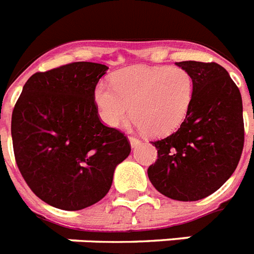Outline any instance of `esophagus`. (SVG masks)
<instances>
[{"label": "esophagus", "instance_id": "1", "mask_svg": "<svg viewBox=\"0 0 254 254\" xmlns=\"http://www.w3.org/2000/svg\"><path fill=\"white\" fill-rule=\"evenodd\" d=\"M140 143H141L140 139H137V137L135 136H129V144H131V147L132 148H136Z\"/></svg>", "mask_w": 254, "mask_h": 254}]
</instances>
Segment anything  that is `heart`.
I'll list each match as a JSON object with an SVG mask.
<instances>
[{"label":"heart","instance_id":"obj_1","mask_svg":"<svg viewBox=\"0 0 254 254\" xmlns=\"http://www.w3.org/2000/svg\"><path fill=\"white\" fill-rule=\"evenodd\" d=\"M194 99V78L180 66L133 65L111 77V88L98 84L94 102L109 127L132 119L151 136L174 132L188 117Z\"/></svg>","mask_w":254,"mask_h":254}]
</instances>
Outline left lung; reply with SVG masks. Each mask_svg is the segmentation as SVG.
Wrapping results in <instances>:
<instances>
[{
	"instance_id": "obj_1",
	"label": "left lung",
	"mask_w": 254,
	"mask_h": 254,
	"mask_svg": "<svg viewBox=\"0 0 254 254\" xmlns=\"http://www.w3.org/2000/svg\"><path fill=\"white\" fill-rule=\"evenodd\" d=\"M194 78V99L180 128L157 148L148 177L170 199L191 202L215 192L236 169L244 147L243 101L236 84L216 63L180 62Z\"/></svg>"
}]
</instances>
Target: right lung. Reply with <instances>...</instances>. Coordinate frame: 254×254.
I'll return each mask as SVG.
<instances>
[{
  "label": "right lung",
  "instance_id": "add662e5",
  "mask_svg": "<svg viewBox=\"0 0 254 254\" xmlns=\"http://www.w3.org/2000/svg\"><path fill=\"white\" fill-rule=\"evenodd\" d=\"M106 65L78 62L32 74L11 117L18 169L46 203L77 211L97 203L131 152L127 137L102 125L94 90Z\"/></svg>",
  "mask_w": 254,
  "mask_h": 254
}]
</instances>
